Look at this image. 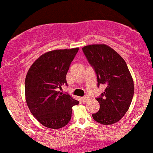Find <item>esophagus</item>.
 I'll return each mask as SVG.
<instances>
[{"label":"esophagus","mask_w":153,"mask_h":153,"mask_svg":"<svg viewBox=\"0 0 153 153\" xmlns=\"http://www.w3.org/2000/svg\"><path fill=\"white\" fill-rule=\"evenodd\" d=\"M89 99H90V97L88 96H85L82 98V100H83V102H86L87 100H89Z\"/></svg>","instance_id":"obj_1"}]
</instances>
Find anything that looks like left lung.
Instances as JSON below:
<instances>
[{
  "label": "left lung",
  "instance_id": "1",
  "mask_svg": "<svg viewBox=\"0 0 153 153\" xmlns=\"http://www.w3.org/2000/svg\"><path fill=\"white\" fill-rule=\"evenodd\" d=\"M83 51L95 70L98 86L106 85L105 91L97 99L100 110L92 117L102 125L116 123L128 111L134 94L133 79L126 63L106 44L85 46Z\"/></svg>",
  "mask_w": 153,
  "mask_h": 153
}]
</instances>
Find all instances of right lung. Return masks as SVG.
Masks as SVG:
<instances>
[{
	"mask_svg": "<svg viewBox=\"0 0 153 153\" xmlns=\"http://www.w3.org/2000/svg\"><path fill=\"white\" fill-rule=\"evenodd\" d=\"M79 48L54 50L37 58L25 79V97L30 111L50 129L65 126L71 119L72 107L79 103L61 90L66 75Z\"/></svg>",
	"mask_w": 153,
	"mask_h": 153,
	"instance_id": "right-lung-1",
	"label": "right lung"
}]
</instances>
